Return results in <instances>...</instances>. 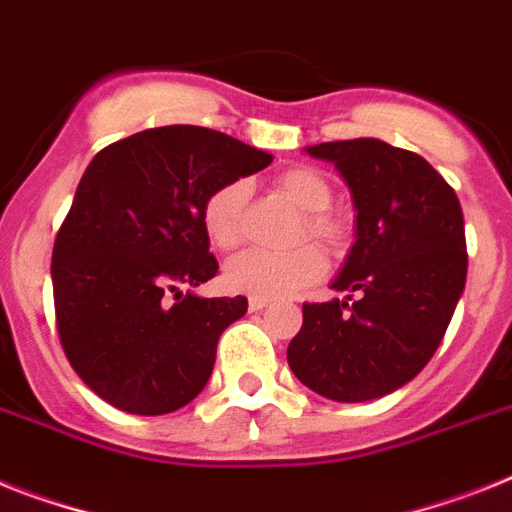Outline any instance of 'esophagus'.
<instances>
[{
	"mask_svg": "<svg viewBox=\"0 0 512 512\" xmlns=\"http://www.w3.org/2000/svg\"><path fill=\"white\" fill-rule=\"evenodd\" d=\"M268 304L270 299H265V296H249V312H263Z\"/></svg>",
	"mask_w": 512,
	"mask_h": 512,
	"instance_id": "34e87169",
	"label": "esophagus"
}]
</instances>
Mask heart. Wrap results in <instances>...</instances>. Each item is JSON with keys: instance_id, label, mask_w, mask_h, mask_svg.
Instances as JSON below:
<instances>
[{"instance_id": "obj_1", "label": "heart", "mask_w": 512, "mask_h": 512, "mask_svg": "<svg viewBox=\"0 0 512 512\" xmlns=\"http://www.w3.org/2000/svg\"><path fill=\"white\" fill-rule=\"evenodd\" d=\"M281 195L302 210V223L296 229V239L312 236L325 244H336L341 239V226L325 210L330 208L333 192L325 176L315 169L283 171L278 176ZM247 200V184L226 182L210 192L203 203V229L208 242L216 249L229 252L242 242V210ZM325 273V257L312 244H302L289 252H263V249H247L242 255L231 257L223 268V281L231 291L265 299H278L302 291L309 283L320 281Z\"/></svg>"}]
</instances>
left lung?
<instances>
[{"instance_id": "8db88e82", "label": "left lung", "mask_w": 512, "mask_h": 512, "mask_svg": "<svg viewBox=\"0 0 512 512\" xmlns=\"http://www.w3.org/2000/svg\"><path fill=\"white\" fill-rule=\"evenodd\" d=\"M349 184L356 242L333 289L304 304L286 359L309 390L362 403L403 388L432 359L466 286V231L453 187L411 150L356 137L304 148Z\"/></svg>"}]
</instances>
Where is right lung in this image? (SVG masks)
<instances>
[{
  "label": "right lung",
  "instance_id": "add662e5",
  "mask_svg": "<svg viewBox=\"0 0 512 512\" xmlns=\"http://www.w3.org/2000/svg\"><path fill=\"white\" fill-rule=\"evenodd\" d=\"M270 161L223 132L171 124L88 163L54 242L51 283L64 354L103 401L161 416L205 388L218 338L247 299L182 291L218 273L203 203Z\"/></svg>",
  "mask_w": 512,
  "mask_h": 512
}]
</instances>
